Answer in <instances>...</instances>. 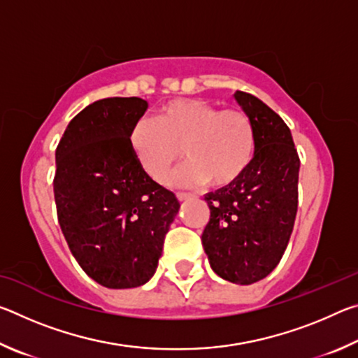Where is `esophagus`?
Wrapping results in <instances>:
<instances>
[{"mask_svg":"<svg viewBox=\"0 0 358 358\" xmlns=\"http://www.w3.org/2000/svg\"><path fill=\"white\" fill-rule=\"evenodd\" d=\"M177 197H178V201H187V199L194 197V194H191V192H177Z\"/></svg>","mask_w":358,"mask_h":358,"instance_id":"1","label":"esophagus"}]
</instances>
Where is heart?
<instances>
[{
	"label": "heart",
	"mask_w": 358,
	"mask_h": 358,
	"mask_svg": "<svg viewBox=\"0 0 358 358\" xmlns=\"http://www.w3.org/2000/svg\"><path fill=\"white\" fill-rule=\"evenodd\" d=\"M129 145L141 167L157 183L171 178L181 157L178 183L224 187L241 178L256 155L257 136L250 115L240 108L220 110L197 98L175 99L162 106L155 121L138 120Z\"/></svg>",
	"instance_id": "obj_1"
}]
</instances>
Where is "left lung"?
I'll return each instance as SVG.
<instances>
[{
    "label": "left lung",
    "instance_id": "8db88e82",
    "mask_svg": "<svg viewBox=\"0 0 358 358\" xmlns=\"http://www.w3.org/2000/svg\"><path fill=\"white\" fill-rule=\"evenodd\" d=\"M234 96L256 128V155L243 177L205 194L210 221L202 245L217 276L246 286L268 276L286 251L299 207L300 157L280 115L250 93Z\"/></svg>",
    "mask_w": 358,
    "mask_h": 358
}]
</instances>
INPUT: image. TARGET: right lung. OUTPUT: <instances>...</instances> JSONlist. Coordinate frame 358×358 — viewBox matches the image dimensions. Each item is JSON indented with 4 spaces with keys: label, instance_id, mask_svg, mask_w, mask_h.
Listing matches in <instances>:
<instances>
[{
    "label": "right lung",
    "instance_id": "1",
    "mask_svg": "<svg viewBox=\"0 0 358 358\" xmlns=\"http://www.w3.org/2000/svg\"><path fill=\"white\" fill-rule=\"evenodd\" d=\"M147 108L141 98L96 101L71 120L55 151L59 227L82 270L108 289L150 281L180 210L131 150V128Z\"/></svg>",
    "mask_w": 358,
    "mask_h": 358
}]
</instances>
